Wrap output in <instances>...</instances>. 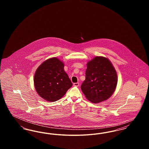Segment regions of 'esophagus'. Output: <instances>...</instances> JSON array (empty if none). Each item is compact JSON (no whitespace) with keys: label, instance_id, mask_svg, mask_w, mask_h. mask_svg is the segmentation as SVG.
<instances>
[{"label":"esophagus","instance_id":"obj_1","mask_svg":"<svg viewBox=\"0 0 149 149\" xmlns=\"http://www.w3.org/2000/svg\"><path fill=\"white\" fill-rule=\"evenodd\" d=\"M79 85V83H74V86H78Z\"/></svg>","mask_w":149,"mask_h":149}]
</instances>
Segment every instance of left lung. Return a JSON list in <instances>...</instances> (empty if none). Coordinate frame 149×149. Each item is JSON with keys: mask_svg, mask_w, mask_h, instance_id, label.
Masks as SVG:
<instances>
[{"mask_svg": "<svg viewBox=\"0 0 149 149\" xmlns=\"http://www.w3.org/2000/svg\"><path fill=\"white\" fill-rule=\"evenodd\" d=\"M117 75L106 57H95L87 64L85 80L81 85L85 97L94 103L108 99L117 84Z\"/></svg>", "mask_w": 149, "mask_h": 149, "instance_id": "1", "label": "left lung"}]
</instances>
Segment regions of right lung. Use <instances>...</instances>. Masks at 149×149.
Segmentation results:
<instances>
[{
    "label": "right lung",
    "mask_w": 149,
    "mask_h": 149,
    "mask_svg": "<svg viewBox=\"0 0 149 149\" xmlns=\"http://www.w3.org/2000/svg\"><path fill=\"white\" fill-rule=\"evenodd\" d=\"M64 64L56 57L46 60L39 66L34 76L38 94L49 102L61 99L72 84L64 70Z\"/></svg>",
    "instance_id": "obj_1"
}]
</instances>
